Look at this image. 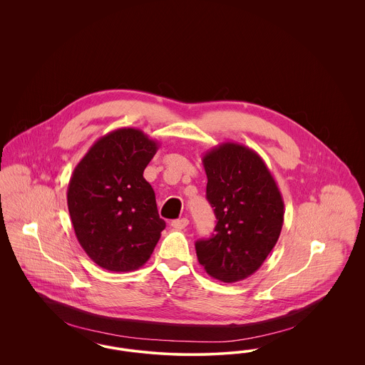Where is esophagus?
I'll return each mask as SVG.
<instances>
[{
  "instance_id": "34e87169",
  "label": "esophagus",
  "mask_w": 365,
  "mask_h": 365,
  "mask_svg": "<svg viewBox=\"0 0 365 365\" xmlns=\"http://www.w3.org/2000/svg\"><path fill=\"white\" fill-rule=\"evenodd\" d=\"M189 225V220L186 217H182V219H176L171 222V226L174 227L175 230H183L185 227H187Z\"/></svg>"
}]
</instances>
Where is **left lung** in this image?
I'll return each instance as SVG.
<instances>
[{
  "mask_svg": "<svg viewBox=\"0 0 365 365\" xmlns=\"http://www.w3.org/2000/svg\"><path fill=\"white\" fill-rule=\"evenodd\" d=\"M202 164L217 223L210 238L195 242L197 257L212 278L234 283L253 275L278 242L283 198L262 158L243 145L225 142Z\"/></svg>",
  "mask_w": 365,
  "mask_h": 365,
  "instance_id": "8db88e82",
  "label": "left lung"
}]
</instances>
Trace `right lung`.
<instances>
[{
  "mask_svg": "<svg viewBox=\"0 0 365 365\" xmlns=\"http://www.w3.org/2000/svg\"><path fill=\"white\" fill-rule=\"evenodd\" d=\"M157 149L140 130L119 128L98 139L72 173L67 202L75 235L104 269H138L165 228L143 178Z\"/></svg>",
  "mask_w": 365,
  "mask_h": 365,
  "instance_id": "obj_1",
  "label": "right lung"
}]
</instances>
